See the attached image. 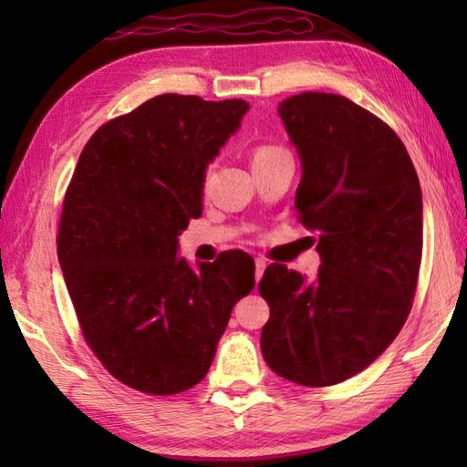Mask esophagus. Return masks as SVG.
Instances as JSON below:
<instances>
[{"label":"esophagus","mask_w":467,"mask_h":467,"mask_svg":"<svg viewBox=\"0 0 467 467\" xmlns=\"http://www.w3.org/2000/svg\"><path fill=\"white\" fill-rule=\"evenodd\" d=\"M265 265H267V262H265L264 257H255V280L257 282L262 280V275L265 272Z\"/></svg>","instance_id":"34e87169"}]
</instances>
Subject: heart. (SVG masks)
<instances>
[{
    "label": "heart",
    "mask_w": 467,
    "mask_h": 467,
    "mask_svg": "<svg viewBox=\"0 0 467 467\" xmlns=\"http://www.w3.org/2000/svg\"><path fill=\"white\" fill-rule=\"evenodd\" d=\"M278 152H282V148L270 146V144H262V146L253 148V162L262 161V158H267V156H274V154H278Z\"/></svg>",
    "instance_id": "obj_1"
}]
</instances>
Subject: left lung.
Masks as SVG:
<instances>
[{"label": "left lung", "instance_id": "1", "mask_svg": "<svg viewBox=\"0 0 467 467\" xmlns=\"http://www.w3.org/2000/svg\"><path fill=\"white\" fill-rule=\"evenodd\" d=\"M278 113L303 162L295 203L319 234L321 267L313 282L265 267L262 354L275 375L327 387L365 370L404 327L422 259V192L398 133L357 102L303 92Z\"/></svg>", "mask_w": 467, "mask_h": 467}]
</instances>
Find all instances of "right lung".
Masks as SVG:
<instances>
[{
  "mask_svg": "<svg viewBox=\"0 0 467 467\" xmlns=\"http://www.w3.org/2000/svg\"><path fill=\"white\" fill-rule=\"evenodd\" d=\"M249 102L161 94L94 131L63 200L57 257L82 336L131 389L202 381L236 300L255 286L239 249L192 270L177 236L202 214L205 167Z\"/></svg>",
  "mask_w": 467,
  "mask_h": 467,
  "instance_id": "add662e5",
  "label": "right lung"
}]
</instances>
